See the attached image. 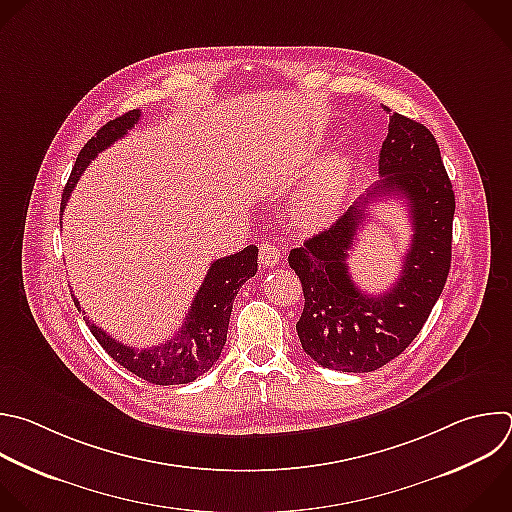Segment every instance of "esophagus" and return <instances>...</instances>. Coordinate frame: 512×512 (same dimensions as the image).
<instances>
[{"instance_id":"34e87169","label":"esophagus","mask_w":512,"mask_h":512,"mask_svg":"<svg viewBox=\"0 0 512 512\" xmlns=\"http://www.w3.org/2000/svg\"><path fill=\"white\" fill-rule=\"evenodd\" d=\"M281 259V253H279V247L271 245V243H263L259 247V263L261 267H275Z\"/></svg>"}]
</instances>
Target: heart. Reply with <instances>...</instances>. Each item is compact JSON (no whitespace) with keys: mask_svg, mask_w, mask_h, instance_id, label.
Returning a JSON list of instances; mask_svg holds the SVG:
<instances>
[{"mask_svg":"<svg viewBox=\"0 0 512 512\" xmlns=\"http://www.w3.org/2000/svg\"><path fill=\"white\" fill-rule=\"evenodd\" d=\"M339 201H342V166L307 187L299 195L295 209L305 223L317 225L327 221L337 211Z\"/></svg>","mask_w":512,"mask_h":512,"instance_id":"b5f03b06","label":"heart"}]
</instances>
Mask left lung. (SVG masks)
Here are the masks:
<instances>
[{
	"instance_id": "left-lung-1",
	"label": "left lung",
	"mask_w": 512,
	"mask_h": 512,
	"mask_svg": "<svg viewBox=\"0 0 512 512\" xmlns=\"http://www.w3.org/2000/svg\"><path fill=\"white\" fill-rule=\"evenodd\" d=\"M378 166L382 179L356 205L289 253L305 297L295 325L301 348L337 372H374L398 358L424 327L450 271L456 203L434 134L412 118L390 114ZM382 196L407 201L415 235L399 281L368 296L347 271V253L367 205Z\"/></svg>"
}]
</instances>
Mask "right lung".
I'll use <instances>...</instances> for the list:
<instances>
[{
	"instance_id": "obj_1",
	"label": "right lung",
	"mask_w": 512,
	"mask_h": 512,
	"mask_svg": "<svg viewBox=\"0 0 512 512\" xmlns=\"http://www.w3.org/2000/svg\"><path fill=\"white\" fill-rule=\"evenodd\" d=\"M138 120L140 110H130L104 124L84 144L64 187L60 215L64 213L66 203L90 160H94L98 152L114 144L118 138L128 134V130L134 128ZM257 253L259 249L255 245H249L235 255L213 261L183 325L156 346L132 348L128 344L116 342L110 333L98 327L90 317L84 315V321L90 327L92 335L98 339V344L106 350V354L134 376L156 386L195 382L199 376L209 372L221 358L223 346L227 342L233 301L239 287L257 273ZM74 303L78 311H82L76 297Z\"/></svg>"
}]
</instances>
